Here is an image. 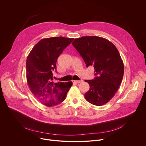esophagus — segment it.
<instances>
[{"mask_svg":"<svg viewBox=\"0 0 146 146\" xmlns=\"http://www.w3.org/2000/svg\"><path fill=\"white\" fill-rule=\"evenodd\" d=\"M82 81V80H76V81H74V82H76V83H80Z\"/></svg>","mask_w":146,"mask_h":146,"instance_id":"obj_1","label":"esophagus"}]
</instances>
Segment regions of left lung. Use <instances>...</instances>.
Segmentation results:
<instances>
[{
  "label": "left lung",
  "mask_w": 146,
  "mask_h": 146,
  "mask_svg": "<svg viewBox=\"0 0 146 146\" xmlns=\"http://www.w3.org/2000/svg\"><path fill=\"white\" fill-rule=\"evenodd\" d=\"M82 57L86 67L94 68V80H85L90 86L85 98L90 104L102 106L114 96L121 84L124 64L116 46L110 40L97 36H85L72 43Z\"/></svg>",
  "instance_id": "left-lung-1"
}]
</instances>
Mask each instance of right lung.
I'll list each match as a JSON object with an SVG mask.
<instances>
[{
  "label": "right lung",
  "mask_w": 146,
  "mask_h": 146,
  "mask_svg": "<svg viewBox=\"0 0 146 146\" xmlns=\"http://www.w3.org/2000/svg\"><path fill=\"white\" fill-rule=\"evenodd\" d=\"M73 38H44L32 48L26 60V78L31 93L43 105L56 106L63 102L73 83L54 82L53 71L60 55Z\"/></svg>",
  "instance_id": "1"
}]
</instances>
